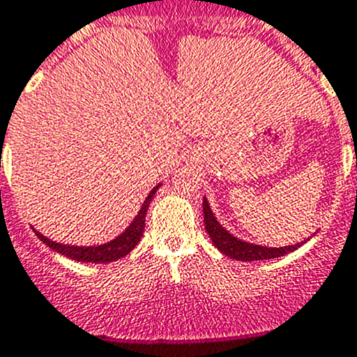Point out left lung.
<instances>
[{
  "label": "left lung",
  "instance_id": "obj_1",
  "mask_svg": "<svg viewBox=\"0 0 357 357\" xmlns=\"http://www.w3.org/2000/svg\"><path fill=\"white\" fill-rule=\"evenodd\" d=\"M203 219H205V229L212 238L213 245L227 257H233L236 261H263V259H273V257L286 256V254L293 252L298 247L303 245L305 242L294 243V245L286 247H263L256 245V243H247L243 240H238L233 236L231 233L226 231L219 224V220L213 217L212 210H210L208 202L203 198Z\"/></svg>",
  "mask_w": 357,
  "mask_h": 357
}]
</instances>
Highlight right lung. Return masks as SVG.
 I'll use <instances>...</instances> for the list:
<instances>
[{
	"mask_svg": "<svg viewBox=\"0 0 357 357\" xmlns=\"http://www.w3.org/2000/svg\"><path fill=\"white\" fill-rule=\"evenodd\" d=\"M159 189V185H155L149 196L145 198L144 205H142L140 212L135 217L133 222L130 224V227L126 229L122 235H119L117 238L112 240V242L103 243V245L96 247H75V245H63V243H56L52 240L45 238L42 233H38L35 229L36 236L42 240L45 245H49L50 249H54L56 252L63 254V256L70 257V259L75 261H82V263H112V261H117L121 257L128 256L135 247L140 242L142 235H144V227H145V215H147V208L151 205L152 198H154L155 191Z\"/></svg>",
	"mask_w": 357,
	"mask_h": 357,
	"instance_id": "obj_1",
	"label": "right lung"
}]
</instances>
